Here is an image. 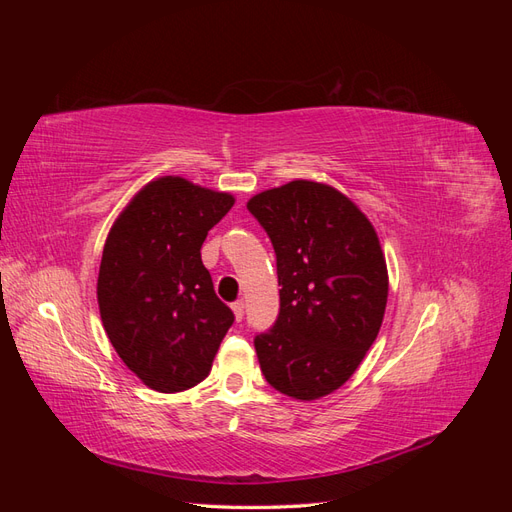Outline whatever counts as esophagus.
<instances>
[{
  "instance_id": "1",
  "label": "esophagus",
  "mask_w": 512,
  "mask_h": 512,
  "mask_svg": "<svg viewBox=\"0 0 512 512\" xmlns=\"http://www.w3.org/2000/svg\"><path fill=\"white\" fill-rule=\"evenodd\" d=\"M232 312H235V318H237V320H241L243 314H245V303H243L241 299L232 303Z\"/></svg>"
}]
</instances>
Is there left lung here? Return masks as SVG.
I'll use <instances>...</instances> for the list:
<instances>
[{
    "label": "left lung",
    "instance_id": "obj_1",
    "mask_svg": "<svg viewBox=\"0 0 512 512\" xmlns=\"http://www.w3.org/2000/svg\"><path fill=\"white\" fill-rule=\"evenodd\" d=\"M277 258L280 314L254 337L280 393L312 401L339 389L382 327L389 275L374 226L331 185L297 179L250 198Z\"/></svg>",
    "mask_w": 512,
    "mask_h": 512
}]
</instances>
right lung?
I'll return each mask as SVG.
<instances>
[{
	"label": "right lung",
	"mask_w": 512,
	"mask_h": 512,
	"mask_svg": "<svg viewBox=\"0 0 512 512\" xmlns=\"http://www.w3.org/2000/svg\"><path fill=\"white\" fill-rule=\"evenodd\" d=\"M232 205L226 192L160 177L108 232L98 275L102 324L121 361L153 391L203 382L235 322L200 260L207 232Z\"/></svg>",
	"instance_id": "1"
}]
</instances>
